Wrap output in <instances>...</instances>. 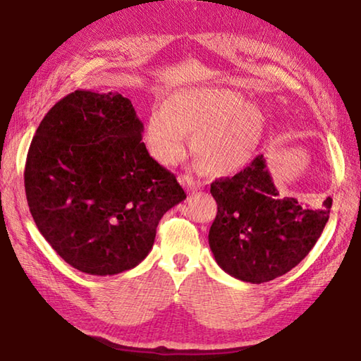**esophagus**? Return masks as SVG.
<instances>
[{
    "label": "esophagus",
    "instance_id": "obj_1",
    "mask_svg": "<svg viewBox=\"0 0 361 361\" xmlns=\"http://www.w3.org/2000/svg\"><path fill=\"white\" fill-rule=\"evenodd\" d=\"M180 181L188 188L189 192H195V190H198V189L202 188V183L194 180L192 176H189V175H183L181 178H180Z\"/></svg>",
    "mask_w": 361,
    "mask_h": 361
}]
</instances>
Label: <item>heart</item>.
<instances>
[{"label":"heart","mask_w":361,"mask_h":361,"mask_svg":"<svg viewBox=\"0 0 361 361\" xmlns=\"http://www.w3.org/2000/svg\"><path fill=\"white\" fill-rule=\"evenodd\" d=\"M265 132V118L242 94L224 88H185L169 94L147 119L144 142L159 164L185 158L188 136L206 172L231 175L247 166Z\"/></svg>","instance_id":"b5f03b06"}]
</instances>
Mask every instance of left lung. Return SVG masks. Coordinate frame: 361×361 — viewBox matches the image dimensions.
<instances>
[{
  "label": "left lung",
  "mask_w": 361,
  "mask_h": 361,
  "mask_svg": "<svg viewBox=\"0 0 361 361\" xmlns=\"http://www.w3.org/2000/svg\"><path fill=\"white\" fill-rule=\"evenodd\" d=\"M217 216L209 247L224 270L251 283H262L295 268L315 247L329 220L332 198L319 206L279 197L264 155L231 178L211 185Z\"/></svg>",
  "instance_id": "left-lung-1"
}]
</instances>
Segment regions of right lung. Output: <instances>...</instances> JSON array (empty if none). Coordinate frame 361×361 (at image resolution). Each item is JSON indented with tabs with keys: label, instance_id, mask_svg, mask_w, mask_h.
Here are the masks:
<instances>
[{
	"label": "right lung",
	"instance_id": "right-lung-1",
	"mask_svg": "<svg viewBox=\"0 0 361 361\" xmlns=\"http://www.w3.org/2000/svg\"><path fill=\"white\" fill-rule=\"evenodd\" d=\"M25 189L38 231L66 264L106 276L149 255L161 217L186 198L142 142V122L119 93L78 90L32 137Z\"/></svg>",
	"mask_w": 361,
	"mask_h": 361
}]
</instances>
